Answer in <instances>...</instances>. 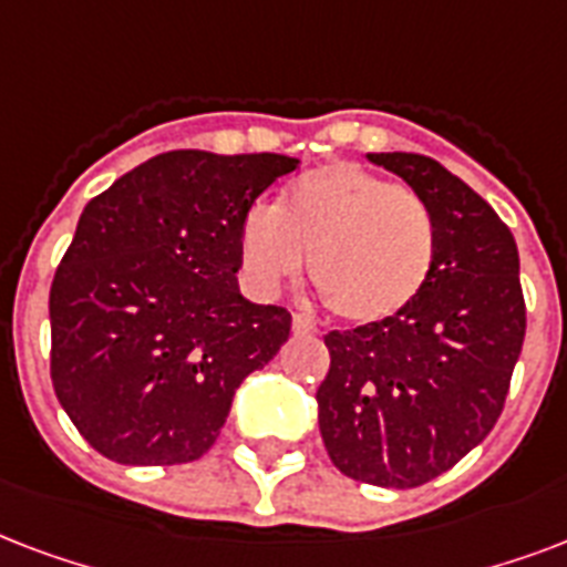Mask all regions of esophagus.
<instances>
[{"instance_id": "34e87169", "label": "esophagus", "mask_w": 567, "mask_h": 567, "mask_svg": "<svg viewBox=\"0 0 567 567\" xmlns=\"http://www.w3.org/2000/svg\"><path fill=\"white\" fill-rule=\"evenodd\" d=\"M292 331H296V333H316V322L307 313H292Z\"/></svg>"}]
</instances>
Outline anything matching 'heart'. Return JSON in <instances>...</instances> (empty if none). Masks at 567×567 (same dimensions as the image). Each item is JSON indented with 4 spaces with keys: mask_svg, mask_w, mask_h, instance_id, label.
Listing matches in <instances>:
<instances>
[{
    "mask_svg": "<svg viewBox=\"0 0 567 567\" xmlns=\"http://www.w3.org/2000/svg\"><path fill=\"white\" fill-rule=\"evenodd\" d=\"M307 275L337 319L372 324L399 316L437 260V221L423 197L354 162L301 174L280 206L254 204L239 224L245 284L271 296Z\"/></svg>",
    "mask_w": 567,
    "mask_h": 567,
    "instance_id": "b5f03b06",
    "label": "heart"
}]
</instances>
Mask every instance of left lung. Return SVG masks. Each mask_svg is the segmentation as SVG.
Here are the masks:
<instances>
[{
	"label": "left lung",
	"instance_id": "8db88e82",
	"mask_svg": "<svg viewBox=\"0 0 567 567\" xmlns=\"http://www.w3.org/2000/svg\"><path fill=\"white\" fill-rule=\"evenodd\" d=\"M432 206L437 260L399 316L324 333L316 390L333 467L381 488H416L480 446L506 405L526 305L515 236L464 179L420 153H367Z\"/></svg>",
	"mask_w": 567,
	"mask_h": 567
}]
</instances>
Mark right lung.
<instances>
[{"instance_id":"obj_1","label":"right lung","mask_w":567,"mask_h":567,"mask_svg":"<svg viewBox=\"0 0 567 567\" xmlns=\"http://www.w3.org/2000/svg\"><path fill=\"white\" fill-rule=\"evenodd\" d=\"M280 153L171 151L87 200L50 289L61 408L117 464L200 458L236 388L287 343V307L239 292V224Z\"/></svg>"}]
</instances>
